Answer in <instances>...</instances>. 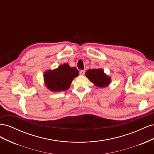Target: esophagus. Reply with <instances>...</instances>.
<instances>
[{"instance_id": "34e87169", "label": "esophagus", "mask_w": 154, "mask_h": 154, "mask_svg": "<svg viewBox=\"0 0 154 154\" xmlns=\"http://www.w3.org/2000/svg\"><path fill=\"white\" fill-rule=\"evenodd\" d=\"M80 74L81 76H83L85 74V71L84 70H81V71H80Z\"/></svg>"}]
</instances>
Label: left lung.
<instances>
[{
	"mask_svg": "<svg viewBox=\"0 0 154 154\" xmlns=\"http://www.w3.org/2000/svg\"><path fill=\"white\" fill-rule=\"evenodd\" d=\"M85 75L91 82L97 87H105L108 85L111 81L110 78L107 76L101 69L88 70Z\"/></svg>",
	"mask_w": 154,
	"mask_h": 154,
	"instance_id": "left-lung-1",
	"label": "left lung"
}]
</instances>
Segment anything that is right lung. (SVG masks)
Segmentation results:
<instances>
[{"label": "right lung", "instance_id": "add662e5", "mask_svg": "<svg viewBox=\"0 0 154 154\" xmlns=\"http://www.w3.org/2000/svg\"><path fill=\"white\" fill-rule=\"evenodd\" d=\"M79 72L75 67H71L67 63L62 65L53 71L44 73L46 86L53 92L63 91L69 88L73 79L78 76Z\"/></svg>", "mask_w": 154, "mask_h": 154}]
</instances>
